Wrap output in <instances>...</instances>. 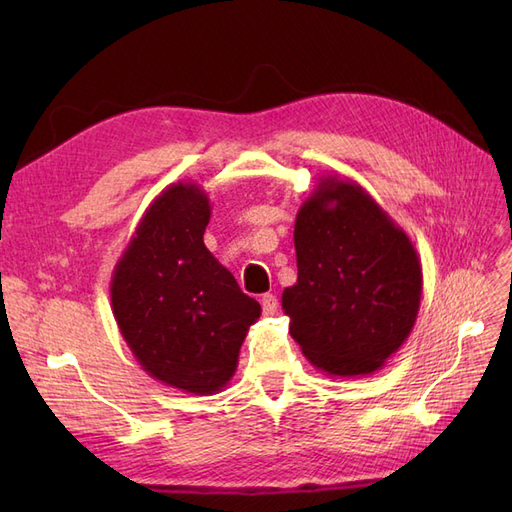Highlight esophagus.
<instances>
[{
	"mask_svg": "<svg viewBox=\"0 0 512 512\" xmlns=\"http://www.w3.org/2000/svg\"><path fill=\"white\" fill-rule=\"evenodd\" d=\"M260 305H262V314L273 316L277 312V297H275V294H271V292L269 294H262Z\"/></svg>",
	"mask_w": 512,
	"mask_h": 512,
	"instance_id": "esophagus-1",
	"label": "esophagus"
}]
</instances>
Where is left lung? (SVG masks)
Masks as SVG:
<instances>
[{
	"mask_svg": "<svg viewBox=\"0 0 512 512\" xmlns=\"http://www.w3.org/2000/svg\"><path fill=\"white\" fill-rule=\"evenodd\" d=\"M290 335L327 376H367L406 342L423 294L410 237L359 183L320 177L294 222Z\"/></svg>",
	"mask_w": 512,
	"mask_h": 512,
	"instance_id": "8db88e82",
	"label": "left lung"
}]
</instances>
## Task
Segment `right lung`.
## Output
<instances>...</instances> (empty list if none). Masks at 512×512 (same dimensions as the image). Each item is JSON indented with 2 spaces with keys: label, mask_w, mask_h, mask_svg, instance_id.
<instances>
[{
  "label": "right lung",
  "mask_w": 512,
  "mask_h": 512,
  "mask_svg": "<svg viewBox=\"0 0 512 512\" xmlns=\"http://www.w3.org/2000/svg\"><path fill=\"white\" fill-rule=\"evenodd\" d=\"M211 218L196 183L168 185L149 205L111 280L117 327L151 378L173 389L213 395L235 376L256 299L203 241Z\"/></svg>",
  "instance_id": "1"
}]
</instances>
